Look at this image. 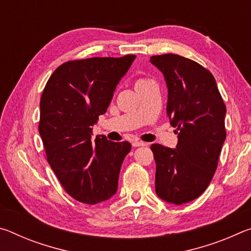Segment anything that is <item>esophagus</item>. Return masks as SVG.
Segmentation results:
<instances>
[{
    "label": "esophagus",
    "mask_w": 251,
    "mask_h": 251,
    "mask_svg": "<svg viewBox=\"0 0 251 251\" xmlns=\"http://www.w3.org/2000/svg\"><path fill=\"white\" fill-rule=\"evenodd\" d=\"M131 144H133L134 147H141V146H146L147 145L146 143H144L142 141H134Z\"/></svg>",
    "instance_id": "1"
}]
</instances>
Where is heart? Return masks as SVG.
Wrapping results in <instances>:
<instances>
[{
	"label": "heart",
	"instance_id": "obj_1",
	"mask_svg": "<svg viewBox=\"0 0 251 251\" xmlns=\"http://www.w3.org/2000/svg\"><path fill=\"white\" fill-rule=\"evenodd\" d=\"M144 82H147V79H138L136 84H139V83H144Z\"/></svg>",
	"mask_w": 251,
	"mask_h": 251
}]
</instances>
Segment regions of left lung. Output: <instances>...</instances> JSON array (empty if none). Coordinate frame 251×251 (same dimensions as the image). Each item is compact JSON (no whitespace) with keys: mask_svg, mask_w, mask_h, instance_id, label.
<instances>
[{"mask_svg":"<svg viewBox=\"0 0 251 251\" xmlns=\"http://www.w3.org/2000/svg\"><path fill=\"white\" fill-rule=\"evenodd\" d=\"M151 64L168 88L167 116L177 127L176 150L152 144L155 189L163 201L189 202L205 192L218 166L226 139V105L209 71L177 54L155 55Z\"/></svg>","mask_w":251,"mask_h":251,"instance_id":"8db88e82","label":"left lung"}]
</instances>
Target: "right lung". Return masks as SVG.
<instances>
[{"label": "right lung", "mask_w": 251, "mask_h": 251, "mask_svg": "<svg viewBox=\"0 0 251 251\" xmlns=\"http://www.w3.org/2000/svg\"><path fill=\"white\" fill-rule=\"evenodd\" d=\"M92 57L63 63L50 75L40 101L39 131L46 158L65 192L95 205L117 190L131 145L105 136L92 141V126L107 110L114 91L135 59Z\"/></svg>", "instance_id": "right-lung-1"}]
</instances>
